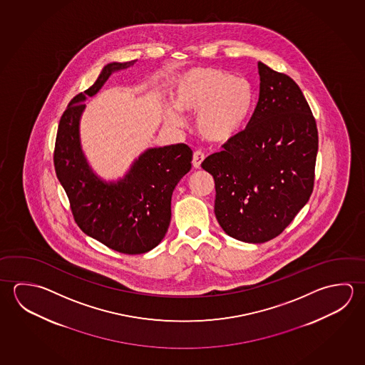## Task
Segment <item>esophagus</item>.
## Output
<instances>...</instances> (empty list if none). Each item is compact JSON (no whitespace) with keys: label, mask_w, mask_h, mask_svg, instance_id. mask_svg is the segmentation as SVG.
<instances>
[{"label":"esophagus","mask_w":365,"mask_h":365,"mask_svg":"<svg viewBox=\"0 0 365 365\" xmlns=\"http://www.w3.org/2000/svg\"><path fill=\"white\" fill-rule=\"evenodd\" d=\"M204 153L200 151V150H196V151L193 153V158H192V165H193V168L198 169V168L201 167V163L204 161Z\"/></svg>","instance_id":"esophagus-1"}]
</instances>
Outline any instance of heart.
Masks as SVG:
<instances>
[{
  "label": "heart",
  "instance_id": "1",
  "mask_svg": "<svg viewBox=\"0 0 365 365\" xmlns=\"http://www.w3.org/2000/svg\"><path fill=\"white\" fill-rule=\"evenodd\" d=\"M174 106H167L165 119L180 127V111H197L196 128L209 141H227L249 115L252 90L243 77L211 68L185 71L174 87Z\"/></svg>",
  "mask_w": 365,
  "mask_h": 365
}]
</instances>
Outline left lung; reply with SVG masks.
<instances>
[{
	"label": "left lung",
	"instance_id": "1",
	"mask_svg": "<svg viewBox=\"0 0 365 365\" xmlns=\"http://www.w3.org/2000/svg\"><path fill=\"white\" fill-rule=\"evenodd\" d=\"M260 93L246 128L201 167L215 182V217L228 236H279L312 196L318 154L313 113L292 78L257 63Z\"/></svg>",
	"mask_w": 365,
	"mask_h": 365
}]
</instances>
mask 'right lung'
<instances>
[{
    "instance_id": "obj_1",
    "label": "right lung",
    "mask_w": 365,
    "mask_h": 365,
    "mask_svg": "<svg viewBox=\"0 0 365 365\" xmlns=\"http://www.w3.org/2000/svg\"><path fill=\"white\" fill-rule=\"evenodd\" d=\"M135 60L111 63L93 86L73 97L58 123L53 165L69 198L76 223L86 235L122 254H145L156 247L170 223L172 195L191 169L192 150L185 143L148 148L128 174L106 183L92 172L79 140L86 97L96 95L114 71Z\"/></svg>"
}]
</instances>
